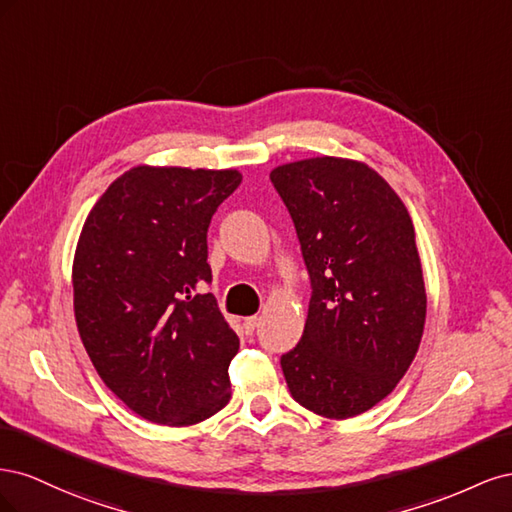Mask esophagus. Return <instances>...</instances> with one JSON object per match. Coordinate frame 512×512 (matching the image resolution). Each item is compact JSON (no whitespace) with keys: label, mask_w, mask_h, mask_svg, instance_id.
<instances>
[{"label":"esophagus","mask_w":512,"mask_h":512,"mask_svg":"<svg viewBox=\"0 0 512 512\" xmlns=\"http://www.w3.org/2000/svg\"><path fill=\"white\" fill-rule=\"evenodd\" d=\"M258 327V318L256 316H250V318H243V329H245V335H252Z\"/></svg>","instance_id":"34e87169"}]
</instances>
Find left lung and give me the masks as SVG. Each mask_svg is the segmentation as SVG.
I'll return each instance as SVG.
<instances>
[{
	"instance_id": "8db88e82",
	"label": "left lung",
	"mask_w": 512,
	"mask_h": 512,
	"mask_svg": "<svg viewBox=\"0 0 512 512\" xmlns=\"http://www.w3.org/2000/svg\"><path fill=\"white\" fill-rule=\"evenodd\" d=\"M312 280L301 342L282 354L294 401L350 418L404 378L421 344L427 294L412 218L374 168L309 158L271 170Z\"/></svg>"
}]
</instances>
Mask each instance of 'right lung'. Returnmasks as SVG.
Segmentation results:
<instances>
[{"label":"right lung","mask_w":512,"mask_h":512,"mask_svg":"<svg viewBox=\"0 0 512 512\" xmlns=\"http://www.w3.org/2000/svg\"><path fill=\"white\" fill-rule=\"evenodd\" d=\"M235 168L134 166L89 211L76 243L74 316L98 376L151 423L185 427L230 399L239 337L211 292L207 230Z\"/></svg>","instance_id":"right-lung-1"}]
</instances>
